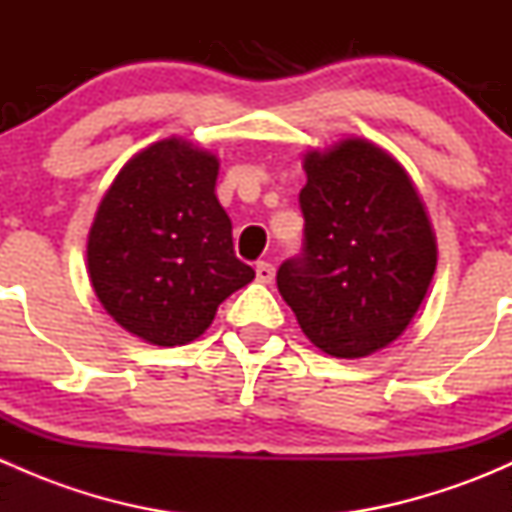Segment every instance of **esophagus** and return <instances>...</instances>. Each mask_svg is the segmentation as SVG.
I'll return each mask as SVG.
<instances>
[{
  "mask_svg": "<svg viewBox=\"0 0 512 512\" xmlns=\"http://www.w3.org/2000/svg\"><path fill=\"white\" fill-rule=\"evenodd\" d=\"M255 275H257V282H262V285H270V282L275 280V267H272L270 262H257Z\"/></svg>",
  "mask_w": 512,
  "mask_h": 512,
  "instance_id": "34e87169",
  "label": "esophagus"
}]
</instances>
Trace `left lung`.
<instances>
[{"label": "left lung", "mask_w": 512, "mask_h": 512, "mask_svg": "<svg viewBox=\"0 0 512 512\" xmlns=\"http://www.w3.org/2000/svg\"><path fill=\"white\" fill-rule=\"evenodd\" d=\"M304 252L282 262L277 289L309 342L361 359L406 332L433 272L436 232L414 180L366 138L304 153Z\"/></svg>", "instance_id": "obj_1"}]
</instances>
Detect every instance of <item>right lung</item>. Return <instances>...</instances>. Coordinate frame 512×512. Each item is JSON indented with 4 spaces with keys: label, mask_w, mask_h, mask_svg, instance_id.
I'll return each instance as SVG.
<instances>
[{
    "label": "right lung",
    "mask_w": 512,
    "mask_h": 512,
    "mask_svg": "<svg viewBox=\"0 0 512 512\" xmlns=\"http://www.w3.org/2000/svg\"><path fill=\"white\" fill-rule=\"evenodd\" d=\"M220 160L178 136L128 160L98 203L86 262L113 322L156 347H183L255 280L232 250L215 195Z\"/></svg>",
    "instance_id": "obj_1"
}]
</instances>
